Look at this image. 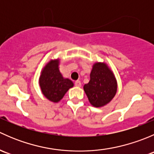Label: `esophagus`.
I'll list each match as a JSON object with an SVG mask.
<instances>
[{
    "mask_svg": "<svg viewBox=\"0 0 154 154\" xmlns=\"http://www.w3.org/2000/svg\"><path fill=\"white\" fill-rule=\"evenodd\" d=\"M74 85L77 87H80L81 86V82H80V80H77V81H75V83H74Z\"/></svg>",
    "mask_w": 154,
    "mask_h": 154,
    "instance_id": "esophagus-1",
    "label": "esophagus"
}]
</instances>
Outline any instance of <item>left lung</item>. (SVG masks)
Segmentation results:
<instances>
[{"label":"left lung","mask_w":154,"mask_h":154,"mask_svg":"<svg viewBox=\"0 0 154 154\" xmlns=\"http://www.w3.org/2000/svg\"><path fill=\"white\" fill-rule=\"evenodd\" d=\"M117 88V80L106 63H94L89 82L83 86L89 103L94 107L105 106L115 97Z\"/></svg>","instance_id":"8db88e82"}]
</instances>
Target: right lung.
<instances>
[{
  "label": "right lung",
  "mask_w": 154,
  "mask_h": 154,
  "mask_svg": "<svg viewBox=\"0 0 154 154\" xmlns=\"http://www.w3.org/2000/svg\"><path fill=\"white\" fill-rule=\"evenodd\" d=\"M59 65L60 59L50 60L42 70L38 79L43 95L54 103L60 101L68 89L74 86L71 80L63 77Z\"/></svg>",
  "instance_id": "add662e5"
}]
</instances>
